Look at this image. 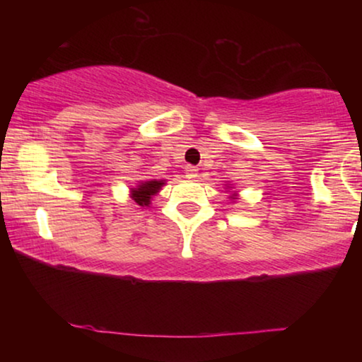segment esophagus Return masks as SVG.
I'll use <instances>...</instances> for the list:
<instances>
[{"mask_svg":"<svg viewBox=\"0 0 362 362\" xmlns=\"http://www.w3.org/2000/svg\"><path fill=\"white\" fill-rule=\"evenodd\" d=\"M185 171H186V176L189 177V180H196L197 177V168L196 166H191V165H187L186 168H185Z\"/></svg>","mask_w":362,"mask_h":362,"instance_id":"obj_1","label":"esophagus"}]
</instances>
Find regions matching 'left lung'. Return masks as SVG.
<instances>
[{"label":"left lung","instance_id":"left-lung-1","mask_svg":"<svg viewBox=\"0 0 362 362\" xmlns=\"http://www.w3.org/2000/svg\"><path fill=\"white\" fill-rule=\"evenodd\" d=\"M226 189H229V199L230 201H237L239 199V194H237V191H234V187H232V185H229V182H227L226 185Z\"/></svg>","mask_w":362,"mask_h":362}]
</instances>
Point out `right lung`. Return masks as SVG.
Returning <instances> with one entry per match:
<instances>
[{
    "mask_svg": "<svg viewBox=\"0 0 362 362\" xmlns=\"http://www.w3.org/2000/svg\"><path fill=\"white\" fill-rule=\"evenodd\" d=\"M166 185V180H146L138 181L136 186L130 187V197L141 207H150L153 197Z\"/></svg>",
    "mask_w": 362,
    "mask_h": 362,
    "instance_id": "1",
    "label": "right lung"
}]
</instances>
